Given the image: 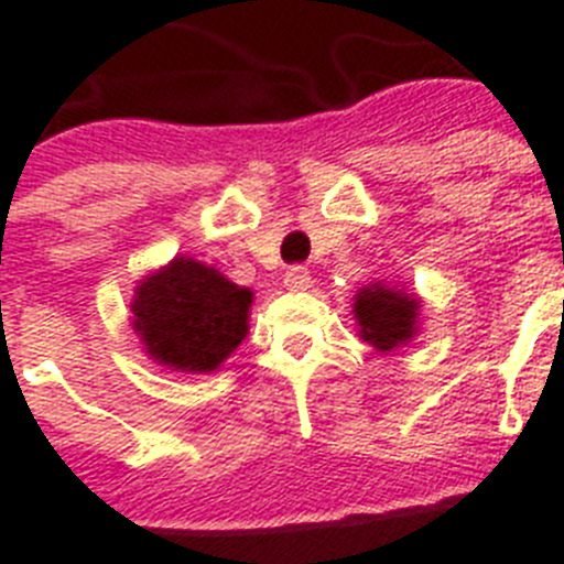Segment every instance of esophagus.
Returning a JSON list of instances; mask_svg holds the SVG:
<instances>
[{
	"instance_id": "34e87169",
	"label": "esophagus",
	"mask_w": 564,
	"mask_h": 564,
	"mask_svg": "<svg viewBox=\"0 0 564 564\" xmlns=\"http://www.w3.org/2000/svg\"><path fill=\"white\" fill-rule=\"evenodd\" d=\"M310 283H312L310 269L301 267V263H295V267H290V269H286V274H283V286H286V290H292V292L306 290Z\"/></svg>"
}]
</instances>
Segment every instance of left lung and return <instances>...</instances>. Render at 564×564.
Listing matches in <instances>:
<instances>
[{"mask_svg":"<svg viewBox=\"0 0 564 564\" xmlns=\"http://www.w3.org/2000/svg\"><path fill=\"white\" fill-rule=\"evenodd\" d=\"M352 312L361 326V338L370 340L381 352H390L415 335L419 301L401 290H384L372 283L370 290L355 295Z\"/></svg>","mask_w":564,"mask_h":564,"instance_id":"obj_1","label":"left lung"}]
</instances>
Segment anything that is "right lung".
Returning <instances> with one entry per match:
<instances>
[{"label": "right lung", "mask_w": 564, "mask_h": 564, "mask_svg": "<svg viewBox=\"0 0 564 564\" xmlns=\"http://www.w3.org/2000/svg\"><path fill=\"white\" fill-rule=\"evenodd\" d=\"M252 292L192 258H174L137 286L134 329L154 361L212 372L249 329Z\"/></svg>", "instance_id": "obj_1"}]
</instances>
